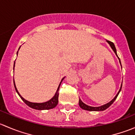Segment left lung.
Here are the masks:
<instances>
[{
    "instance_id": "obj_1",
    "label": "left lung",
    "mask_w": 135,
    "mask_h": 135,
    "mask_svg": "<svg viewBox=\"0 0 135 135\" xmlns=\"http://www.w3.org/2000/svg\"><path fill=\"white\" fill-rule=\"evenodd\" d=\"M107 42H108V44L110 45V47H111V48L112 49V50L114 51V53H115V55H116V56L118 57V59H119V63H120L121 66H122V64H121L120 59H119V58L118 57V54H117V51H116V49H115V45H114V44L113 43V42L108 41V40H107ZM122 85H121L120 89H119V91H118V93H117V95H115V97H114V99H113L112 100H111V101H110L109 103H107V104H104V105H102V106H100V107H90V106H88V105H87V104H85V103H84L82 101H81V99H79V106H80V108H82V109H84L85 110H88V111H103V110L107 109V108H108V107H109L111 105V104H112V103H114V101H115V100L116 99L117 97H118V95H119V92L121 91V89H122Z\"/></svg>"
}]
</instances>
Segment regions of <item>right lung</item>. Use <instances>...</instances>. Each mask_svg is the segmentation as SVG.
Segmentation results:
<instances>
[{
    "mask_svg": "<svg viewBox=\"0 0 135 135\" xmlns=\"http://www.w3.org/2000/svg\"><path fill=\"white\" fill-rule=\"evenodd\" d=\"M20 47H21V46H20ZM20 48H19V50H20ZM19 50H18V51H19ZM18 51H17V54H18ZM14 66H15V62H14V65H13V70H14ZM65 78V77H64L61 80V82H60L59 86H58V88H57V89L56 93H55V95H54V96L53 97L51 98L50 100H47V101H46V102H44V103H31V102H29V101H28V100H25V99H24L23 97H21V95H20V93L18 92V91H17V88H16V84H15L14 80H13V84H14L15 89H16V92H17V94H18L19 96L21 97V99H22L24 103H25L27 106H28V107H31V108H34V109L38 110H50V109H52V108H55V107H56L57 105V104H58V97H59V87H60V85H61V82H62V81L63 80V79Z\"/></svg>",
    "mask_w": 135,
    "mask_h": 135,
    "instance_id": "add662e5",
    "label": "right lung"
}]
</instances>
